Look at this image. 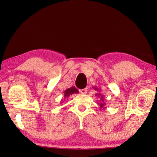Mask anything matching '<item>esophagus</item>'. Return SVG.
<instances>
[{
	"mask_svg": "<svg viewBox=\"0 0 157 157\" xmlns=\"http://www.w3.org/2000/svg\"><path fill=\"white\" fill-rule=\"evenodd\" d=\"M79 92H80L82 94H86V92H87V89H80V90H79Z\"/></svg>",
	"mask_w": 157,
	"mask_h": 157,
	"instance_id": "1",
	"label": "esophagus"
}]
</instances>
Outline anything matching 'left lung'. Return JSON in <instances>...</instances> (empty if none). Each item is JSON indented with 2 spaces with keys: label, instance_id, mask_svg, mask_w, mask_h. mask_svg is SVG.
<instances>
[{
  "label": "left lung",
  "instance_id": "obj_1",
  "mask_svg": "<svg viewBox=\"0 0 157 157\" xmlns=\"http://www.w3.org/2000/svg\"><path fill=\"white\" fill-rule=\"evenodd\" d=\"M93 88L94 89V90H95V91H98V93H96V94H95V96H97L100 98V102L98 103V105L100 106V109H106V107H105V106L106 105V102H105V96L103 95L102 94H101L100 93V90L98 89V87L96 86H93Z\"/></svg>",
  "mask_w": 157,
  "mask_h": 157
}]
</instances>
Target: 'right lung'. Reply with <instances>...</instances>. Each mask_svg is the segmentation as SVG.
I'll use <instances>...</instances> for the list:
<instances>
[{
    "label": "right lung",
    "mask_w": 157,
    "mask_h": 157,
    "mask_svg": "<svg viewBox=\"0 0 157 157\" xmlns=\"http://www.w3.org/2000/svg\"><path fill=\"white\" fill-rule=\"evenodd\" d=\"M78 93H79L78 90L77 89L75 86H72V87H71V88L65 90L64 92H63V98L66 99V98L69 97L70 95H73V94H78Z\"/></svg>",
    "instance_id": "obj_1"
}]
</instances>
